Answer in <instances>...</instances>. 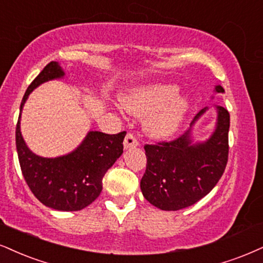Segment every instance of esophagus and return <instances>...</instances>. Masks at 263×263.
Masks as SVG:
<instances>
[{
  "mask_svg": "<svg viewBox=\"0 0 263 263\" xmlns=\"http://www.w3.org/2000/svg\"><path fill=\"white\" fill-rule=\"evenodd\" d=\"M123 144H124L125 148H130V147L138 146L139 141H138L137 137H135L133 133H128V134H126V137L124 138V142H123Z\"/></svg>",
  "mask_w": 263,
  "mask_h": 263,
  "instance_id": "esophagus-1",
  "label": "esophagus"
}]
</instances>
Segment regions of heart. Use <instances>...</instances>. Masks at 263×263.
Returning a JSON list of instances; mask_svg holds the SVG:
<instances>
[{
  "instance_id": "heart-1",
  "label": "heart",
  "mask_w": 263,
  "mask_h": 263,
  "mask_svg": "<svg viewBox=\"0 0 263 263\" xmlns=\"http://www.w3.org/2000/svg\"><path fill=\"white\" fill-rule=\"evenodd\" d=\"M178 87L172 84H156L132 90L122 97L125 111L134 116H147L144 126L148 135L164 138L177 129L186 109L185 97H173Z\"/></svg>"
}]
</instances>
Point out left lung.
Masks as SVG:
<instances>
[{
    "label": "left lung",
    "instance_id": "8db88e82",
    "mask_svg": "<svg viewBox=\"0 0 263 263\" xmlns=\"http://www.w3.org/2000/svg\"><path fill=\"white\" fill-rule=\"evenodd\" d=\"M216 91L224 89L218 85ZM206 109L197 112L193 123ZM217 109L216 130L207 141L191 144L187 130L174 140L144 146L147 163L140 187L145 199L157 209L178 211L194 205L221 179L228 162L231 116L224 107Z\"/></svg>",
    "mask_w": 263,
    "mask_h": 263
}]
</instances>
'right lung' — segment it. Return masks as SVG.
Instances as JSON below:
<instances>
[{
    "mask_svg": "<svg viewBox=\"0 0 263 263\" xmlns=\"http://www.w3.org/2000/svg\"><path fill=\"white\" fill-rule=\"evenodd\" d=\"M57 62H50L32 80L23 96L21 111L29 93L47 80L63 77ZM126 133L90 132L77 150L66 156L45 158L32 154L21 134V113L15 128V145L21 170L29 189L45 206L58 211H79L93 202L102 191L106 172L123 154Z\"/></svg>",
    "mask_w": 263,
    "mask_h": 263,
    "instance_id": "add662e5",
    "label": "right lung"
}]
</instances>
